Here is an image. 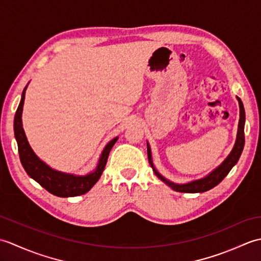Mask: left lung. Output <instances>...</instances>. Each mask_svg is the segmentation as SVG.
<instances>
[{"label":"left lung","instance_id":"left-lung-1","mask_svg":"<svg viewBox=\"0 0 261 261\" xmlns=\"http://www.w3.org/2000/svg\"><path fill=\"white\" fill-rule=\"evenodd\" d=\"M238 101H239V107H240V120H239V129H238V136H237V141L236 145L232 149L231 153L228 156L224 162L221 164L218 168L213 170L208 176L204 177L202 179L194 180L191 182H187V184L178 185L175 184V182H171L168 179H166L165 177L160 175L156 168L153 167L152 160H151V151L150 147L147 145V152H148V160L149 164L151 165L152 170L154 174L157 175L158 178L162 179L165 184H167L169 187L173 188L176 192H181V193H203L206 192L211 188L215 187L221 181L224 179V177L229 174V171L232 169V167L238 163L239 160L241 152L243 150V147H245V121H246V113H245V108H243V104L239 97H237Z\"/></svg>","mask_w":261,"mask_h":261}]
</instances>
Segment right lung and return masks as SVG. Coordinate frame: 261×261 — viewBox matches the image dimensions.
<instances>
[{
	"mask_svg": "<svg viewBox=\"0 0 261 261\" xmlns=\"http://www.w3.org/2000/svg\"><path fill=\"white\" fill-rule=\"evenodd\" d=\"M25 90L27 86L23 92H22L21 102L15 112L14 135L16 142H18L21 164L23 166L27 174L37 182H39V184L49 193H51L54 195L59 197H73L83 195V194L87 193L94 185H95V182L99 179V177H101L105 168V165H107L108 162L109 153L111 151V149L114 146L116 140H118V138H114L113 140H111L107 145V147L104 148L96 169L91 174H88L86 176H74L51 169L49 166L41 162V160L36 156V153L32 151V149L29 146V142H28L27 137L24 135L23 127H22L21 115L22 110H23Z\"/></svg>",
	"mask_w": 261,
	"mask_h": 261,
	"instance_id": "obj_1",
	"label": "right lung"
}]
</instances>
